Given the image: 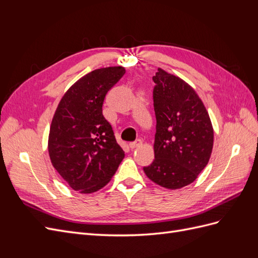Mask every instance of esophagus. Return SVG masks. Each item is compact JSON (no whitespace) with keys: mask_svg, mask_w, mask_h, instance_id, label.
<instances>
[{"mask_svg":"<svg viewBox=\"0 0 258 258\" xmlns=\"http://www.w3.org/2000/svg\"><path fill=\"white\" fill-rule=\"evenodd\" d=\"M141 144H142V140L138 139V140H136L135 142H131V143H129V146H130V148H136V147L141 146Z\"/></svg>","mask_w":258,"mask_h":258,"instance_id":"esophagus-1","label":"esophagus"}]
</instances>
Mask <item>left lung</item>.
<instances>
[{
  "mask_svg": "<svg viewBox=\"0 0 258 258\" xmlns=\"http://www.w3.org/2000/svg\"><path fill=\"white\" fill-rule=\"evenodd\" d=\"M156 135L155 159L143 170L169 189L189 185L208 165L213 127L206 107L190 86L162 69L153 76Z\"/></svg>",
  "mask_w": 258,
  "mask_h": 258,
  "instance_id": "8db88e82",
  "label": "left lung"
}]
</instances>
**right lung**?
Instances as JSON below:
<instances>
[{
  "mask_svg": "<svg viewBox=\"0 0 258 258\" xmlns=\"http://www.w3.org/2000/svg\"><path fill=\"white\" fill-rule=\"evenodd\" d=\"M126 70L108 67L83 76L62 97L50 124L48 153L53 168L71 188L91 194L111 181L124 157L103 116L107 91Z\"/></svg>",
  "mask_w": 258,
  "mask_h": 258,
  "instance_id": "obj_1",
  "label": "right lung"
}]
</instances>
